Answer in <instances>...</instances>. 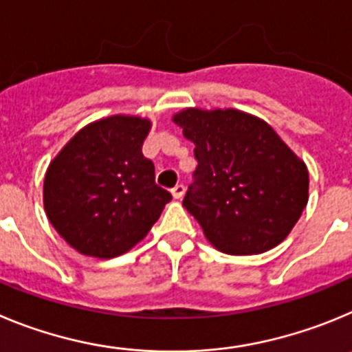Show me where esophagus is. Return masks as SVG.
Listing matches in <instances>:
<instances>
[{"label":"esophagus","instance_id":"esophagus-1","mask_svg":"<svg viewBox=\"0 0 352 352\" xmlns=\"http://www.w3.org/2000/svg\"><path fill=\"white\" fill-rule=\"evenodd\" d=\"M184 192H186V188H184L182 184H177L175 188L172 189V196H173V198H175V199H180V198H182Z\"/></svg>","mask_w":352,"mask_h":352}]
</instances>
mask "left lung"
<instances>
[{
    "label": "left lung",
    "mask_w": 352,
    "mask_h": 352,
    "mask_svg": "<svg viewBox=\"0 0 352 352\" xmlns=\"http://www.w3.org/2000/svg\"><path fill=\"white\" fill-rule=\"evenodd\" d=\"M198 161L182 205L212 245L261 254L283 242L309 199V172L265 121L239 110L173 117Z\"/></svg>",
    "instance_id": "8db88e82"
}]
</instances>
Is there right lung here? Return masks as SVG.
I'll return each instance as SVG.
<instances>
[{"label":"right lung","instance_id":"obj_1","mask_svg":"<svg viewBox=\"0 0 352 352\" xmlns=\"http://www.w3.org/2000/svg\"><path fill=\"white\" fill-rule=\"evenodd\" d=\"M148 128L140 117H107L80 129L50 163L43 182L47 217L82 254H124L172 199L142 154Z\"/></svg>","mask_w":352,"mask_h":352}]
</instances>
